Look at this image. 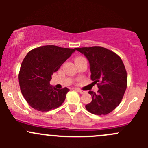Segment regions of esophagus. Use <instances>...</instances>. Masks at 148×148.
Returning a JSON list of instances; mask_svg holds the SVG:
<instances>
[{
	"instance_id": "obj_1",
	"label": "esophagus",
	"mask_w": 148,
	"mask_h": 148,
	"mask_svg": "<svg viewBox=\"0 0 148 148\" xmlns=\"http://www.w3.org/2000/svg\"><path fill=\"white\" fill-rule=\"evenodd\" d=\"M76 90H77L78 92H79L80 94H84V93H85L84 91L81 90V89H76Z\"/></svg>"
}]
</instances>
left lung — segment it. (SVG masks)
I'll return each instance as SVG.
<instances>
[{"mask_svg":"<svg viewBox=\"0 0 148 148\" xmlns=\"http://www.w3.org/2000/svg\"><path fill=\"white\" fill-rule=\"evenodd\" d=\"M89 61L91 79L97 84L98 93L89 91L92 100L85 106L92 114L111 112L120 104L127 84V76L120 56L101 46L77 48Z\"/></svg>","mask_w":148,"mask_h":148,"instance_id":"8db88e82","label":"left lung"}]
</instances>
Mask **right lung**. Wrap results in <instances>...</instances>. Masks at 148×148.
I'll return each mask as SVG.
<instances>
[{
  "instance_id": "obj_1",
  "label": "right lung",
  "mask_w": 148,
  "mask_h": 148,
  "mask_svg": "<svg viewBox=\"0 0 148 148\" xmlns=\"http://www.w3.org/2000/svg\"><path fill=\"white\" fill-rule=\"evenodd\" d=\"M56 46H44L29 51L21 66L19 84L23 97L31 107L41 112L56 109L64 102L68 88L50 85L52 74L75 51Z\"/></svg>"
}]
</instances>
